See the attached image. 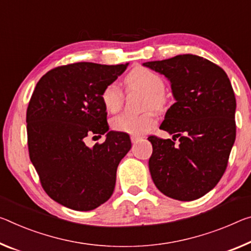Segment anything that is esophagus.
I'll list each match as a JSON object with an SVG mask.
<instances>
[{"label": "esophagus", "mask_w": 251, "mask_h": 251, "mask_svg": "<svg viewBox=\"0 0 251 251\" xmlns=\"http://www.w3.org/2000/svg\"><path fill=\"white\" fill-rule=\"evenodd\" d=\"M141 136H137V135H133V136H130V141H132V143H137L138 141L141 140Z\"/></svg>", "instance_id": "obj_1"}]
</instances>
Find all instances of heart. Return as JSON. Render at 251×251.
I'll return each instance as SVG.
<instances>
[{"label":"heart","instance_id":"obj_1","mask_svg":"<svg viewBox=\"0 0 251 251\" xmlns=\"http://www.w3.org/2000/svg\"><path fill=\"white\" fill-rule=\"evenodd\" d=\"M128 90L142 89L147 93L145 98V108L161 110L168 104V95L164 91V80L160 75L154 71L140 67L134 69L125 78ZM100 99L104 107L109 113H116L124 104V93L117 82H110L102 89ZM156 124V117L153 110L143 114L123 113L111 119L110 125L114 130L121 133L143 135L149 132Z\"/></svg>","mask_w":251,"mask_h":251}]
</instances>
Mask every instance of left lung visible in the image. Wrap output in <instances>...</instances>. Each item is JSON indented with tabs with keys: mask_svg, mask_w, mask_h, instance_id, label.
<instances>
[{
	"mask_svg": "<svg viewBox=\"0 0 251 251\" xmlns=\"http://www.w3.org/2000/svg\"><path fill=\"white\" fill-rule=\"evenodd\" d=\"M144 66L169 79L176 98L160 126L173 134V141L149 137L153 146L149 161L153 182L166 197L197 200L220 181L236 140L231 82L221 67L194 54Z\"/></svg>",
	"mask_w": 251,
	"mask_h": 251,
	"instance_id": "obj_1",
	"label": "left lung"
}]
</instances>
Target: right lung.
<instances>
[{
    "label": "right lung",
    "instance_id": "add662e5",
    "mask_svg": "<svg viewBox=\"0 0 251 251\" xmlns=\"http://www.w3.org/2000/svg\"><path fill=\"white\" fill-rule=\"evenodd\" d=\"M128 63L107 66L77 62L42 75L26 109L27 147L43 190L52 200L89 211L114 192L119 162L132 147L129 135L108 132L100 94ZM104 143L85 145L93 134Z\"/></svg>",
    "mask_w": 251,
    "mask_h": 251
}]
</instances>
